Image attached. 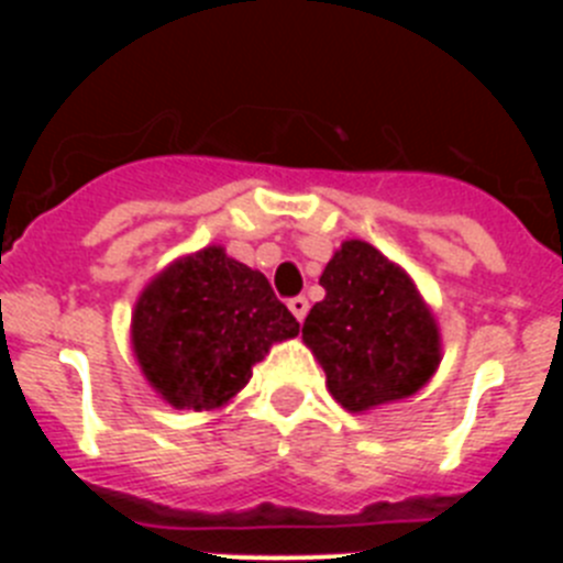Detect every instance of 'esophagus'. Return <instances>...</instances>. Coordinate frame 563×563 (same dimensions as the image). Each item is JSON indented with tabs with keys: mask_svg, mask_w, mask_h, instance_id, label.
Returning a JSON list of instances; mask_svg holds the SVG:
<instances>
[{
	"mask_svg": "<svg viewBox=\"0 0 563 563\" xmlns=\"http://www.w3.org/2000/svg\"><path fill=\"white\" fill-rule=\"evenodd\" d=\"M290 312L292 316H296V321L298 324H301V321H305V316H307V310H310V301H307L305 296H296V298H290Z\"/></svg>",
	"mask_w": 563,
	"mask_h": 563,
	"instance_id": "1",
	"label": "esophagus"
}]
</instances>
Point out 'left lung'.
<instances>
[{
	"instance_id": "8db88e82",
	"label": "left lung",
	"mask_w": 563,
	"mask_h": 563,
	"mask_svg": "<svg viewBox=\"0 0 563 563\" xmlns=\"http://www.w3.org/2000/svg\"><path fill=\"white\" fill-rule=\"evenodd\" d=\"M324 301L305 321V343L346 411L415 395L440 366V330L409 273L361 239L343 242L321 273Z\"/></svg>"
}]
</instances>
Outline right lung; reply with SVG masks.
<instances>
[{
    "instance_id": "right-lung-1",
    "label": "right lung",
    "mask_w": 563,
    "mask_h": 563,
    "mask_svg": "<svg viewBox=\"0 0 563 563\" xmlns=\"http://www.w3.org/2000/svg\"><path fill=\"white\" fill-rule=\"evenodd\" d=\"M298 335L265 273L202 247L157 273L132 312V346L152 389L174 409H220L253 363Z\"/></svg>"
}]
</instances>
